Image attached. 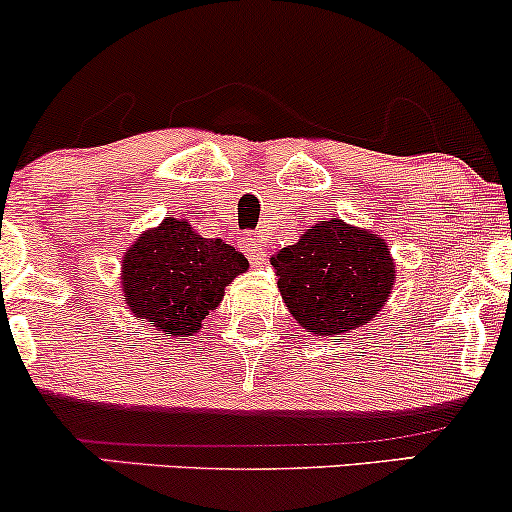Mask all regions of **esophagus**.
<instances>
[{"mask_svg": "<svg viewBox=\"0 0 512 512\" xmlns=\"http://www.w3.org/2000/svg\"><path fill=\"white\" fill-rule=\"evenodd\" d=\"M243 248H245V255H248V260L252 267H262L264 262H267V248L262 245V240L257 236H250L243 240Z\"/></svg>", "mask_w": 512, "mask_h": 512, "instance_id": "obj_1", "label": "esophagus"}]
</instances>
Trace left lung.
I'll return each instance as SVG.
<instances>
[{"mask_svg": "<svg viewBox=\"0 0 512 512\" xmlns=\"http://www.w3.org/2000/svg\"><path fill=\"white\" fill-rule=\"evenodd\" d=\"M272 264L286 308L315 337L363 327L383 310L395 284L385 240L342 219L310 226Z\"/></svg>", "mask_w": 512, "mask_h": 512, "instance_id": "left-lung-1", "label": "left lung"}]
</instances>
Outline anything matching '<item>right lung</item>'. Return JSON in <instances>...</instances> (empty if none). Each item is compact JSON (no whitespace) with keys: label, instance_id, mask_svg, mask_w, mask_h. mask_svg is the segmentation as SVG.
<instances>
[{"label":"right lung","instance_id":"1","mask_svg":"<svg viewBox=\"0 0 512 512\" xmlns=\"http://www.w3.org/2000/svg\"><path fill=\"white\" fill-rule=\"evenodd\" d=\"M245 269L248 260L233 245L197 236L185 219L166 216L122 257V291L134 317L166 337H192Z\"/></svg>","mask_w":512,"mask_h":512}]
</instances>
